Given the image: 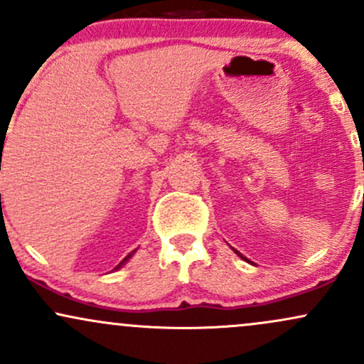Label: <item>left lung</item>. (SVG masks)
I'll list each match as a JSON object with an SVG mask.
<instances>
[{
  "instance_id": "8db88e82",
  "label": "left lung",
  "mask_w": 364,
  "mask_h": 364,
  "mask_svg": "<svg viewBox=\"0 0 364 364\" xmlns=\"http://www.w3.org/2000/svg\"><path fill=\"white\" fill-rule=\"evenodd\" d=\"M236 253H237V252H236ZM237 255H240V257H241V258H243V260H246V258L243 257V255H241V253H237ZM246 262H248V260H246Z\"/></svg>"
}]
</instances>
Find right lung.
<instances>
[{
    "mask_svg": "<svg viewBox=\"0 0 364 364\" xmlns=\"http://www.w3.org/2000/svg\"><path fill=\"white\" fill-rule=\"evenodd\" d=\"M129 257H132V253H129V255H128V257H127V258H124V260H123V262H121V263H119V265H118V267H116V269H114V270H118V269H119V267H121V265H123V263H124V262H127Z\"/></svg>",
    "mask_w": 364,
    "mask_h": 364,
    "instance_id": "obj_1",
    "label": "right lung"
}]
</instances>
